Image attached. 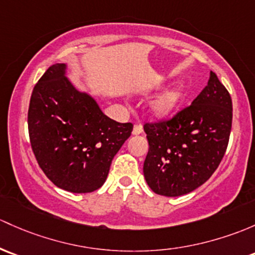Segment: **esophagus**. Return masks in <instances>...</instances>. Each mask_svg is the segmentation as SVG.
Returning a JSON list of instances; mask_svg holds the SVG:
<instances>
[{
	"label": "esophagus",
	"mask_w": 255,
	"mask_h": 255,
	"mask_svg": "<svg viewBox=\"0 0 255 255\" xmlns=\"http://www.w3.org/2000/svg\"><path fill=\"white\" fill-rule=\"evenodd\" d=\"M132 133L134 135L141 134V133H143V128H141V126L140 125H135L134 127H133V132Z\"/></svg>",
	"instance_id": "34e87169"
}]
</instances>
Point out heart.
Masks as SVG:
<instances>
[{"mask_svg":"<svg viewBox=\"0 0 255 255\" xmlns=\"http://www.w3.org/2000/svg\"><path fill=\"white\" fill-rule=\"evenodd\" d=\"M184 95H186V88L183 84H177L167 88L149 101V114L155 119H165L170 116L181 104Z\"/></svg>","mask_w":255,"mask_h":255,"instance_id":"obj_1","label":"heart"}]
</instances>
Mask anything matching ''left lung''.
<instances>
[{
    "label": "left lung",
    "instance_id": "left-lung-1",
    "mask_svg": "<svg viewBox=\"0 0 255 255\" xmlns=\"http://www.w3.org/2000/svg\"><path fill=\"white\" fill-rule=\"evenodd\" d=\"M232 100L218 76L172 120L146 123L149 151L143 172L156 194L179 197L205 183L215 172L229 144Z\"/></svg>",
    "mask_w": 255,
    "mask_h": 255
}]
</instances>
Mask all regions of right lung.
<instances>
[{
	"instance_id": "1",
	"label": "right lung",
	"mask_w": 255,
	"mask_h": 255,
	"mask_svg": "<svg viewBox=\"0 0 255 255\" xmlns=\"http://www.w3.org/2000/svg\"><path fill=\"white\" fill-rule=\"evenodd\" d=\"M67 69L64 63L52 64L34 87L29 136L37 163L55 186L90 193L105 183L133 125L104 115L95 99L68 79Z\"/></svg>"
}]
</instances>
